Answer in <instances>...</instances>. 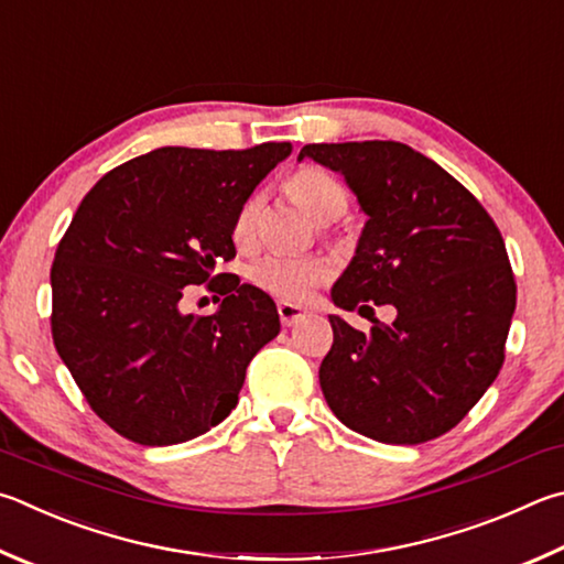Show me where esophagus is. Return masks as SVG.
<instances>
[{
  "mask_svg": "<svg viewBox=\"0 0 564 564\" xmlns=\"http://www.w3.org/2000/svg\"><path fill=\"white\" fill-rule=\"evenodd\" d=\"M279 317H281V323H283L285 327H291V325H295L299 321H303L305 311L299 308V305L281 301V303H279Z\"/></svg>",
  "mask_w": 564,
  "mask_h": 564,
  "instance_id": "esophagus-1",
  "label": "esophagus"
}]
</instances>
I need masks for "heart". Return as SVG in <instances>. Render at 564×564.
Segmentation results:
<instances>
[{
    "instance_id": "1",
    "label": "heart",
    "mask_w": 564,
    "mask_h": 564,
    "mask_svg": "<svg viewBox=\"0 0 564 564\" xmlns=\"http://www.w3.org/2000/svg\"><path fill=\"white\" fill-rule=\"evenodd\" d=\"M285 192L299 204L301 209L311 214L315 221L327 224L340 217L347 209V189L343 182L323 167L305 165L295 170L285 180ZM261 219H263V199L251 194L241 202L231 221V241L241 251H253L261 239ZM335 265L325 256H263L249 271V279L256 289L273 295L285 303H305L317 285L330 281Z\"/></svg>"
}]
</instances>
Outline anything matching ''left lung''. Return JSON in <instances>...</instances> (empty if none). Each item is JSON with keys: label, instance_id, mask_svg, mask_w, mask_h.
Returning a JSON list of instances; mask_svg holds the SVG:
<instances>
[{"label": "left lung", "instance_id": "left-lung-1", "mask_svg": "<svg viewBox=\"0 0 564 564\" xmlns=\"http://www.w3.org/2000/svg\"><path fill=\"white\" fill-rule=\"evenodd\" d=\"M303 158L340 172L370 217L335 305L397 308L394 323L372 321L367 333L330 315L327 406L375 442H432L503 367L518 293L506 241L464 184L402 142H313Z\"/></svg>", "mask_w": 564, "mask_h": 564}]
</instances>
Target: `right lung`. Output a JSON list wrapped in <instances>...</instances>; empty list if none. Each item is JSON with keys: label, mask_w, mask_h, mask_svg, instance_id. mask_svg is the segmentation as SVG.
<instances>
[{"label": "right lung", "mask_w": 564, "mask_h": 564, "mask_svg": "<svg viewBox=\"0 0 564 564\" xmlns=\"http://www.w3.org/2000/svg\"><path fill=\"white\" fill-rule=\"evenodd\" d=\"M291 150L160 148L106 172L80 202L51 265V335L112 432L182 444L237 406L281 321L271 295L214 265L237 256L234 214ZM202 282L225 295L220 311L184 316L183 285Z\"/></svg>", "instance_id": "right-lung-1"}]
</instances>
